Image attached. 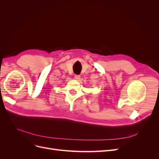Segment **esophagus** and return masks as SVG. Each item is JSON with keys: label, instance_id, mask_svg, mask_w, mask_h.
Instances as JSON below:
<instances>
[{"label": "esophagus", "instance_id": "esophagus-1", "mask_svg": "<svg viewBox=\"0 0 159 159\" xmlns=\"http://www.w3.org/2000/svg\"><path fill=\"white\" fill-rule=\"evenodd\" d=\"M74 78L77 80H78L80 79V75H74Z\"/></svg>", "mask_w": 159, "mask_h": 159}]
</instances>
